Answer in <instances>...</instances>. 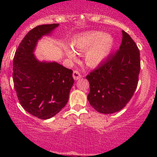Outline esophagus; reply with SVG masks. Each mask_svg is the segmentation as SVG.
Listing matches in <instances>:
<instances>
[{"mask_svg":"<svg viewBox=\"0 0 157 157\" xmlns=\"http://www.w3.org/2000/svg\"><path fill=\"white\" fill-rule=\"evenodd\" d=\"M73 77L75 80H79V79L81 78V75L78 71H74Z\"/></svg>","mask_w":157,"mask_h":157,"instance_id":"esophagus-1","label":"esophagus"}]
</instances>
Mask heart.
<instances>
[{"label": "heart", "mask_w": 157, "mask_h": 157, "mask_svg": "<svg viewBox=\"0 0 157 157\" xmlns=\"http://www.w3.org/2000/svg\"><path fill=\"white\" fill-rule=\"evenodd\" d=\"M114 40L102 32H91L77 37L74 41L73 47L77 52H87L85 61L88 66H97L105 60L112 49ZM66 52L70 59H75V55L71 48L66 47Z\"/></svg>", "instance_id": "obj_1"}]
</instances>
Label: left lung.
<instances>
[{"label":"left lung","mask_w":157,"mask_h":157,"mask_svg":"<svg viewBox=\"0 0 157 157\" xmlns=\"http://www.w3.org/2000/svg\"><path fill=\"white\" fill-rule=\"evenodd\" d=\"M140 50L122 31V44L113 55L86 76L90 84V105L101 113L120 111L128 103L137 87L140 71Z\"/></svg>","instance_id":"left-lung-1"}]
</instances>
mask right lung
<instances>
[{"mask_svg":"<svg viewBox=\"0 0 157 157\" xmlns=\"http://www.w3.org/2000/svg\"><path fill=\"white\" fill-rule=\"evenodd\" d=\"M58 23L40 25L30 30L16 49L13 60L14 87L27 112L47 120L67 103L75 80L73 71L57 63L39 62L33 52L37 40Z\"/></svg>","mask_w":157,"mask_h":157,"instance_id":"1","label":"right lung"}]
</instances>
